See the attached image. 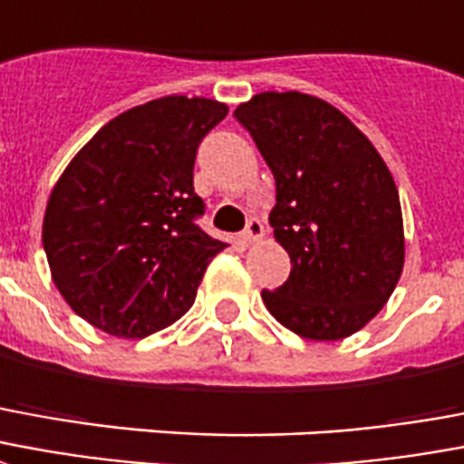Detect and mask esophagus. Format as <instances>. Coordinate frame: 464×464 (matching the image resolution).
<instances>
[{"instance_id": "obj_1", "label": "esophagus", "mask_w": 464, "mask_h": 464, "mask_svg": "<svg viewBox=\"0 0 464 464\" xmlns=\"http://www.w3.org/2000/svg\"><path fill=\"white\" fill-rule=\"evenodd\" d=\"M263 233H266V226L260 221L258 216H250L248 226H246V231H243V241L246 243H256L263 238Z\"/></svg>"}]
</instances>
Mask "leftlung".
<instances>
[{
  "mask_svg": "<svg viewBox=\"0 0 464 464\" xmlns=\"http://www.w3.org/2000/svg\"><path fill=\"white\" fill-rule=\"evenodd\" d=\"M273 177L270 226L290 277L263 290L270 314L337 342L379 314L403 270V218L389 167L352 120L304 92H260L236 108Z\"/></svg>",
  "mask_w": 464,
  "mask_h": 464,
  "instance_id": "obj_1",
  "label": "left lung"
}]
</instances>
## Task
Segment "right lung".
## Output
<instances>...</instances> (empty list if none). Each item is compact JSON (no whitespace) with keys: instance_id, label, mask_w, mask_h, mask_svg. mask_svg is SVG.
Masks as SVG:
<instances>
[{"instance_id":"right-lung-1","label":"right lung","mask_w":464,"mask_h":464,"mask_svg":"<svg viewBox=\"0 0 464 464\" xmlns=\"http://www.w3.org/2000/svg\"><path fill=\"white\" fill-rule=\"evenodd\" d=\"M228 108L167 95L95 132L51 191L44 250L58 293L92 327L142 339L194 304L216 253L194 191L201 140Z\"/></svg>"}]
</instances>
